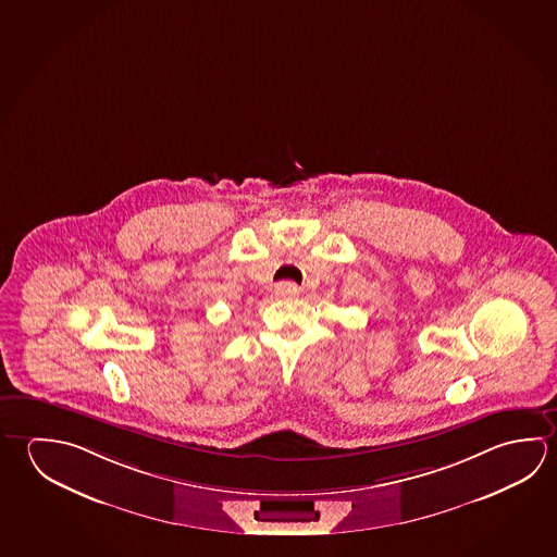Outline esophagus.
Returning <instances> with one entry per match:
<instances>
[{"label":"esophagus","mask_w":557,"mask_h":557,"mask_svg":"<svg viewBox=\"0 0 557 557\" xmlns=\"http://www.w3.org/2000/svg\"><path fill=\"white\" fill-rule=\"evenodd\" d=\"M275 293L280 297H295V295H299V287L293 282H282L275 285Z\"/></svg>","instance_id":"1"}]
</instances>
